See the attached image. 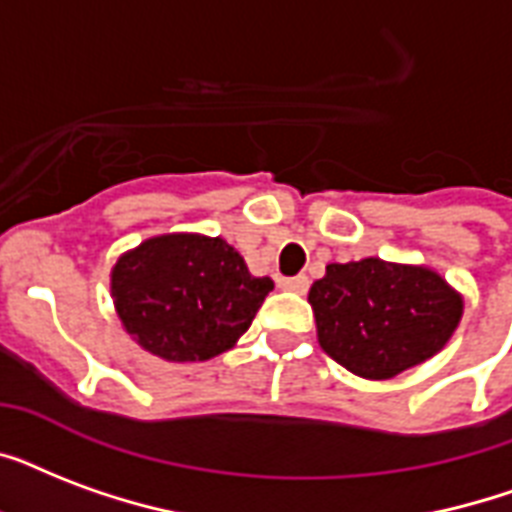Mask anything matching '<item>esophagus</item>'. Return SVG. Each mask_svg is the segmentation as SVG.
<instances>
[{"label": "esophagus", "instance_id": "obj_1", "mask_svg": "<svg viewBox=\"0 0 512 512\" xmlns=\"http://www.w3.org/2000/svg\"><path fill=\"white\" fill-rule=\"evenodd\" d=\"M279 287L287 289V292L305 295V292H308V287H311V281H308V276H292V279H279Z\"/></svg>", "mask_w": 512, "mask_h": 512}]
</instances>
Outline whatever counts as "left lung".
Instances as JSON below:
<instances>
[{
	"instance_id": "obj_1",
	"label": "left lung",
	"mask_w": 512,
	"mask_h": 512,
	"mask_svg": "<svg viewBox=\"0 0 512 512\" xmlns=\"http://www.w3.org/2000/svg\"><path fill=\"white\" fill-rule=\"evenodd\" d=\"M308 303L324 353L364 380L428 361L462 319V295L441 273L380 257L327 265Z\"/></svg>"
}]
</instances>
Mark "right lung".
<instances>
[{
    "label": "right lung",
    "instance_id": "1",
    "mask_svg": "<svg viewBox=\"0 0 512 512\" xmlns=\"http://www.w3.org/2000/svg\"><path fill=\"white\" fill-rule=\"evenodd\" d=\"M273 289L220 236L164 233L124 252L111 297L127 335L164 361H207L233 348Z\"/></svg>",
    "mask_w": 512,
    "mask_h": 512
}]
</instances>
